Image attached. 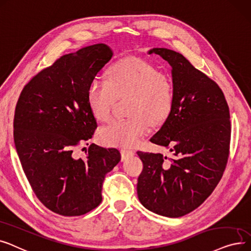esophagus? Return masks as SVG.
I'll return each mask as SVG.
<instances>
[{"instance_id": "1", "label": "esophagus", "mask_w": 251, "mask_h": 251, "mask_svg": "<svg viewBox=\"0 0 251 251\" xmlns=\"http://www.w3.org/2000/svg\"><path fill=\"white\" fill-rule=\"evenodd\" d=\"M121 153H122L123 160L127 158V157H129V156H133V155H135V151H133V150H126V149L121 150Z\"/></svg>"}]
</instances>
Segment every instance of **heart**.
I'll return each mask as SVG.
<instances>
[{
    "label": "heart",
    "mask_w": 251,
    "mask_h": 251,
    "mask_svg": "<svg viewBox=\"0 0 251 251\" xmlns=\"http://www.w3.org/2000/svg\"><path fill=\"white\" fill-rule=\"evenodd\" d=\"M128 97L125 119L103 126L99 141L108 147H133L153 125L169 115L174 99L171 78L154 65L135 58L122 59L107 70L106 78H95L88 89L89 107L100 122L108 121L116 99Z\"/></svg>",
    "instance_id": "b5f03b06"
}]
</instances>
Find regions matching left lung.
I'll use <instances>...</instances> for the list:
<instances>
[{"mask_svg":"<svg viewBox=\"0 0 251 251\" xmlns=\"http://www.w3.org/2000/svg\"><path fill=\"white\" fill-rule=\"evenodd\" d=\"M172 66L173 105L168 118L150 141L169 149L138 151L143 171L137 193L142 205L168 218L193 211L212 193L229 156V106L220 87L180 53L153 48Z\"/></svg>","mask_w":251,"mask_h":251,"instance_id":"obj_1","label":"left lung"}]
</instances>
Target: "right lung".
<instances>
[{"instance_id":"right-lung-1","label":"right lung","mask_w":251,"mask_h":251,"mask_svg":"<svg viewBox=\"0 0 251 251\" xmlns=\"http://www.w3.org/2000/svg\"><path fill=\"white\" fill-rule=\"evenodd\" d=\"M112 56L106 44L62 56L31 78L16 105L14 143L23 172L42 203L64 217L96 208L105 175L121 161L117 149L95 144L85 159L74 153L97 127L88 89Z\"/></svg>"}]
</instances>
